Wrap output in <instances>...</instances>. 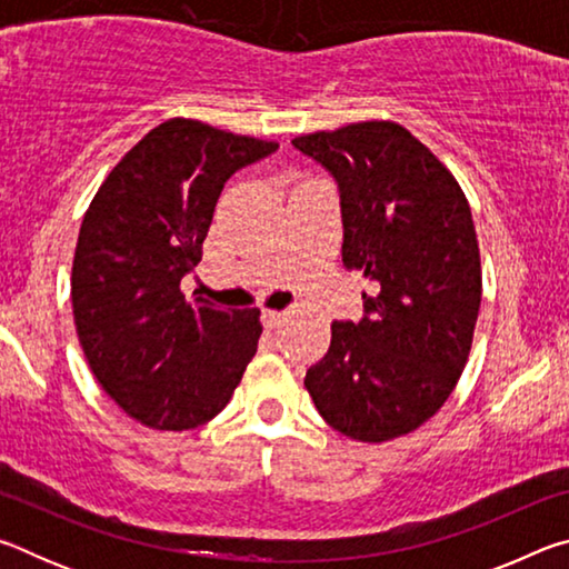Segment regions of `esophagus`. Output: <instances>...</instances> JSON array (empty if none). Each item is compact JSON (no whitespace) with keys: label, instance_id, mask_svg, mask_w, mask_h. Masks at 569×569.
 I'll return each mask as SVG.
<instances>
[{"label":"esophagus","instance_id":"obj_1","mask_svg":"<svg viewBox=\"0 0 569 569\" xmlns=\"http://www.w3.org/2000/svg\"><path fill=\"white\" fill-rule=\"evenodd\" d=\"M283 319H286V313L273 311V308H263V313H261V321L266 329H276V326H281Z\"/></svg>","mask_w":569,"mask_h":569}]
</instances>
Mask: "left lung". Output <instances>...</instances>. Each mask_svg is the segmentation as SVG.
<instances>
[{"instance_id":"left-lung-1","label":"left lung","mask_w":569,"mask_h":569,"mask_svg":"<svg viewBox=\"0 0 569 569\" xmlns=\"http://www.w3.org/2000/svg\"><path fill=\"white\" fill-rule=\"evenodd\" d=\"M341 192V261L359 271V323L333 321L306 389L329 427L356 441L397 439L445 407L465 371L481 303V263L465 190L391 120L293 140Z\"/></svg>"}]
</instances>
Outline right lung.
<instances>
[{"label":"right lung","mask_w":569,"mask_h":569,"mask_svg":"<svg viewBox=\"0 0 569 569\" xmlns=\"http://www.w3.org/2000/svg\"><path fill=\"white\" fill-rule=\"evenodd\" d=\"M278 142L172 118L110 170L82 218L72 313L94 379L134 421L186 431L226 409L261 339L258 308L180 291L203 258L216 203L236 170Z\"/></svg>","instance_id":"obj_1"}]
</instances>
